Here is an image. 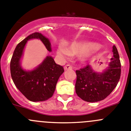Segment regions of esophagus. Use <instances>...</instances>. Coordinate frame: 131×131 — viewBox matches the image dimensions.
<instances>
[{
  "label": "esophagus",
  "mask_w": 131,
  "mask_h": 131,
  "mask_svg": "<svg viewBox=\"0 0 131 131\" xmlns=\"http://www.w3.org/2000/svg\"><path fill=\"white\" fill-rule=\"evenodd\" d=\"M64 70H71V69H72V66H70V64H66V65L64 67Z\"/></svg>",
  "instance_id": "esophagus-1"
}]
</instances>
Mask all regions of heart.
I'll use <instances>...</instances> for the list:
<instances>
[{
	"instance_id": "obj_1",
	"label": "heart",
	"mask_w": 131,
	"mask_h": 131,
	"mask_svg": "<svg viewBox=\"0 0 131 131\" xmlns=\"http://www.w3.org/2000/svg\"><path fill=\"white\" fill-rule=\"evenodd\" d=\"M99 46L95 43H83V42H76L72 43L67 49H62L58 51V53L62 57H68L70 54L74 55H82L86 53L92 49H96Z\"/></svg>"
}]
</instances>
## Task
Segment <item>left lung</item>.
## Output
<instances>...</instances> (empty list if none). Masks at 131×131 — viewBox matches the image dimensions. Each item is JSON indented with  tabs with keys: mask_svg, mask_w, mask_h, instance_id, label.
Returning a JSON list of instances; mask_svg holds the SVG:
<instances>
[{
	"mask_svg": "<svg viewBox=\"0 0 131 131\" xmlns=\"http://www.w3.org/2000/svg\"><path fill=\"white\" fill-rule=\"evenodd\" d=\"M112 51L114 56L104 72H95L89 64L76 71V93L82 100L89 102L102 101L117 86L121 76V62L115 46Z\"/></svg>",
	"mask_w": 131,
	"mask_h": 131,
	"instance_id": "8db88e82",
	"label": "left lung"
}]
</instances>
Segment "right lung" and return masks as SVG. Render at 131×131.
<instances>
[{"mask_svg": "<svg viewBox=\"0 0 131 131\" xmlns=\"http://www.w3.org/2000/svg\"><path fill=\"white\" fill-rule=\"evenodd\" d=\"M33 38L40 40L48 51H51L48 38L39 32L31 34L16 46L10 61V72L16 88L28 100L33 102L45 101L53 95L57 81L64 72V68L56 64L52 57L47 56L35 70H23L20 66V59L27 42Z\"/></svg>", "mask_w": 131, "mask_h": 131, "instance_id": "obj_1", "label": "right lung"}]
</instances>
